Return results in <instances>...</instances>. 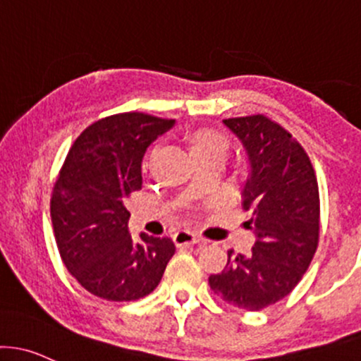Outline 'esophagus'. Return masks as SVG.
<instances>
[{
  "mask_svg": "<svg viewBox=\"0 0 361 361\" xmlns=\"http://www.w3.org/2000/svg\"><path fill=\"white\" fill-rule=\"evenodd\" d=\"M173 241L176 247H190V245L200 243V240L197 238L193 233L190 231H178L173 235Z\"/></svg>",
  "mask_w": 361,
  "mask_h": 361,
  "instance_id": "obj_1",
  "label": "esophagus"
}]
</instances>
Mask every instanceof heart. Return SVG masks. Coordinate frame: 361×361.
Returning a JSON list of instances; mask_svg holds the SVG:
<instances>
[{"instance_id": "heart-1", "label": "heart", "mask_w": 361, "mask_h": 361, "mask_svg": "<svg viewBox=\"0 0 361 361\" xmlns=\"http://www.w3.org/2000/svg\"><path fill=\"white\" fill-rule=\"evenodd\" d=\"M193 152L200 154V152H207V150H224L228 149V138H226L223 133L216 132V130L211 128H200L193 133ZM156 157V149H152L150 152L149 162H147V168L150 166V162L154 161Z\"/></svg>"}]
</instances>
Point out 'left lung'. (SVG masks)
<instances>
[{"label": "left lung", "mask_w": 361, "mask_h": 361, "mask_svg": "<svg viewBox=\"0 0 361 361\" xmlns=\"http://www.w3.org/2000/svg\"><path fill=\"white\" fill-rule=\"evenodd\" d=\"M224 125L248 154L243 190L248 228L257 241L248 255H233L209 276L214 295L243 310H262L302 281L319 247L320 199L310 157L286 128L264 114L228 118Z\"/></svg>", "instance_id": "8db88e82"}]
</instances>
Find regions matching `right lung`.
<instances>
[{
  "mask_svg": "<svg viewBox=\"0 0 361 361\" xmlns=\"http://www.w3.org/2000/svg\"><path fill=\"white\" fill-rule=\"evenodd\" d=\"M173 125L145 113L106 116L77 137L59 169L51 195L59 255L99 298L133 302L150 295L176 250L169 238H132L125 207L142 188L145 149Z\"/></svg>",
  "mask_w": 361,
  "mask_h": 361,
  "instance_id": "obj_1",
  "label": "right lung"
}]
</instances>
